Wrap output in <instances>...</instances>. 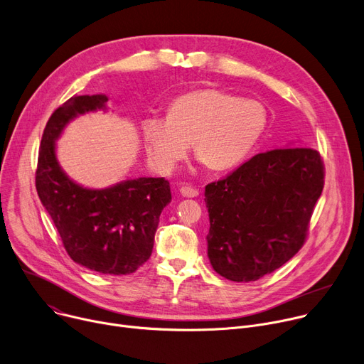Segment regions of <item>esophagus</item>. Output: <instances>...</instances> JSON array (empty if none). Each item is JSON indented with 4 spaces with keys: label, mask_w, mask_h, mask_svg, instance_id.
Returning <instances> with one entry per match:
<instances>
[{
    "label": "esophagus",
    "mask_w": 364,
    "mask_h": 364,
    "mask_svg": "<svg viewBox=\"0 0 364 364\" xmlns=\"http://www.w3.org/2000/svg\"><path fill=\"white\" fill-rule=\"evenodd\" d=\"M180 191H181V195L186 198H198L199 196V188H195L191 186H183L180 188Z\"/></svg>",
    "instance_id": "1"
}]
</instances>
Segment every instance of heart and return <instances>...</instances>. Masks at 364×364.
<instances>
[{"mask_svg":"<svg viewBox=\"0 0 364 364\" xmlns=\"http://www.w3.org/2000/svg\"><path fill=\"white\" fill-rule=\"evenodd\" d=\"M266 126L268 111L262 102L220 89H198L174 98L166 118L144 119L141 133L149 159L161 171H171L190 141L208 169L225 171L250 155Z\"/></svg>","mask_w":364,"mask_h":364,"instance_id":"b5f03b06","label":"heart"}]
</instances>
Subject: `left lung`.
Wrapping results in <instances>:
<instances>
[{
  "label": "left lung",
  "mask_w": 364,
  "mask_h": 364,
  "mask_svg": "<svg viewBox=\"0 0 364 364\" xmlns=\"http://www.w3.org/2000/svg\"><path fill=\"white\" fill-rule=\"evenodd\" d=\"M325 184V166L310 148L257 154L205 187L208 256L221 277L257 281L304 245Z\"/></svg>",
  "instance_id": "8db88e82"
}]
</instances>
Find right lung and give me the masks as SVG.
I'll use <instances>...</instances> for the list:
<instances>
[{"mask_svg": "<svg viewBox=\"0 0 364 364\" xmlns=\"http://www.w3.org/2000/svg\"><path fill=\"white\" fill-rule=\"evenodd\" d=\"M107 101L105 95H75L53 112L41 140L35 184L73 260L100 274L130 275L152 255L161 212L171 202L168 180L140 177L90 190L71 181L55 158V140L68 121Z\"/></svg>", "mask_w": 364, "mask_h": 364, "instance_id": "add662e5", "label": "right lung"}]
</instances>
